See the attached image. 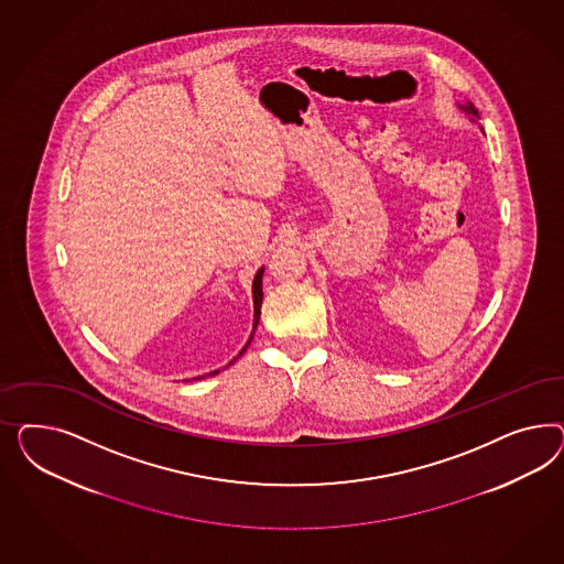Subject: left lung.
<instances>
[{"instance_id": "8db88e82", "label": "left lung", "mask_w": 564, "mask_h": 564, "mask_svg": "<svg viewBox=\"0 0 564 564\" xmlns=\"http://www.w3.org/2000/svg\"><path fill=\"white\" fill-rule=\"evenodd\" d=\"M459 107H462L463 111H465L467 116H471V121L478 118V109H476L471 102H467V105H459Z\"/></svg>"}]
</instances>
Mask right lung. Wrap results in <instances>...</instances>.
<instances>
[{"mask_svg": "<svg viewBox=\"0 0 564 564\" xmlns=\"http://www.w3.org/2000/svg\"><path fill=\"white\" fill-rule=\"evenodd\" d=\"M262 273H264V267L258 271L257 276H254V283H252V297H254V326H252V335H250L248 343L243 345V349L239 351L238 358L241 356V354H243V351H246V349H248V345H250L252 337H254V330H257L258 321H260V306H262ZM238 358L231 359V361H229V366H231V364H234V361H236ZM219 372H221V370H215V372H208L206 376H215L219 375ZM198 378H205V376H198Z\"/></svg>", "mask_w": 564, "mask_h": 564, "instance_id": "1", "label": "right lung"}]
</instances>
